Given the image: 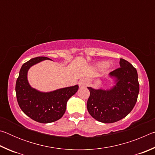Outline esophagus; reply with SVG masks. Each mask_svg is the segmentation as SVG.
<instances>
[{
  "label": "esophagus",
  "mask_w": 155,
  "mask_h": 155,
  "mask_svg": "<svg viewBox=\"0 0 155 155\" xmlns=\"http://www.w3.org/2000/svg\"><path fill=\"white\" fill-rule=\"evenodd\" d=\"M87 85V81L85 79H81L79 81V85L81 87H84V86H86Z\"/></svg>",
  "instance_id": "obj_1"
}]
</instances>
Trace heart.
Instances as JSON below:
<instances>
[{
  "label": "heart",
  "mask_w": 155,
  "mask_h": 155,
  "mask_svg": "<svg viewBox=\"0 0 155 155\" xmlns=\"http://www.w3.org/2000/svg\"><path fill=\"white\" fill-rule=\"evenodd\" d=\"M104 65H105L104 64H100V65H101V67H104Z\"/></svg>",
  "instance_id": "heart-1"
}]
</instances>
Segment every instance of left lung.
I'll return each instance as SVG.
<instances>
[{"label": "left lung", "instance_id": "1", "mask_svg": "<svg viewBox=\"0 0 155 155\" xmlns=\"http://www.w3.org/2000/svg\"><path fill=\"white\" fill-rule=\"evenodd\" d=\"M120 67L110 72L116 78V85L110 90H90L87 108L94 119L113 123L124 118L132 111L137 102L140 85L137 70L132 64L120 59Z\"/></svg>", "mask_w": 155, "mask_h": 155}]
</instances>
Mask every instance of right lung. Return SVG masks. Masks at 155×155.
<instances>
[{"instance_id":"1","label":"right lung","mask_w":155,"mask_h":155,"mask_svg":"<svg viewBox=\"0 0 155 155\" xmlns=\"http://www.w3.org/2000/svg\"><path fill=\"white\" fill-rule=\"evenodd\" d=\"M45 59L49 58L38 57L25 63L15 84L17 101L22 111L32 120L44 124L61 118L65 112L68 101L78 89L77 85L43 93L31 87L27 81L28 70L32 65Z\"/></svg>"}]
</instances>
